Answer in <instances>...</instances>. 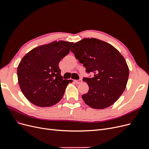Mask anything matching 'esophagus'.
Segmentation results:
<instances>
[{"mask_svg": "<svg viewBox=\"0 0 149 149\" xmlns=\"http://www.w3.org/2000/svg\"><path fill=\"white\" fill-rule=\"evenodd\" d=\"M81 81H82V80H81V79H79V80H75V82L77 83H81Z\"/></svg>", "mask_w": 149, "mask_h": 149, "instance_id": "obj_1", "label": "esophagus"}]
</instances>
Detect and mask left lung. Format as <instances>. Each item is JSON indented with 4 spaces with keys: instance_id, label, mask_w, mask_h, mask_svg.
Returning <instances> with one entry per match:
<instances>
[{
    "instance_id": "1",
    "label": "left lung",
    "mask_w": 149,
    "mask_h": 149,
    "mask_svg": "<svg viewBox=\"0 0 149 149\" xmlns=\"http://www.w3.org/2000/svg\"><path fill=\"white\" fill-rule=\"evenodd\" d=\"M70 51L83 64L86 72L94 76L84 77L89 86L81 95L86 105L103 109L113 105L125 89L129 70L124 58L111 45L95 38L83 39L73 44Z\"/></svg>"
}]
</instances>
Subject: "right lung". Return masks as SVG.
<instances>
[{
  "label": "right lung",
  "instance_id": "obj_1",
  "mask_svg": "<svg viewBox=\"0 0 149 149\" xmlns=\"http://www.w3.org/2000/svg\"><path fill=\"white\" fill-rule=\"evenodd\" d=\"M73 43L60 41L32 49L17 67L19 86L24 96L40 107L52 106L63 98L71 80H63L59 63Z\"/></svg>",
  "mask_w": 149,
  "mask_h": 149
}]
</instances>
